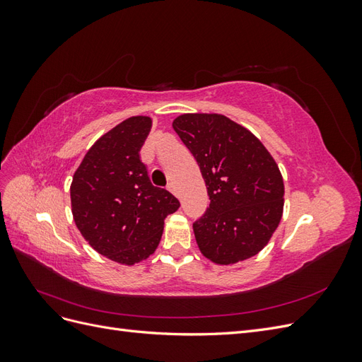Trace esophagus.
Wrapping results in <instances>:
<instances>
[{"label": "esophagus", "mask_w": 362, "mask_h": 362, "mask_svg": "<svg viewBox=\"0 0 362 362\" xmlns=\"http://www.w3.org/2000/svg\"><path fill=\"white\" fill-rule=\"evenodd\" d=\"M168 190H169L170 193H173V194H178V192H177V187H175V184H173V182H170V184L168 185Z\"/></svg>", "instance_id": "obj_1"}]
</instances>
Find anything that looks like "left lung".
<instances>
[{"label":"left lung","mask_w":362,"mask_h":362,"mask_svg":"<svg viewBox=\"0 0 362 362\" xmlns=\"http://www.w3.org/2000/svg\"><path fill=\"white\" fill-rule=\"evenodd\" d=\"M173 129L198 161L210 205L193 223L202 254L216 264L257 255L278 228L284 181L264 145L223 115L187 113Z\"/></svg>","instance_id":"obj_1"}]
</instances>
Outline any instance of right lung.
I'll list each match as a JSON object with an SVG mask.
<instances>
[{
    "mask_svg": "<svg viewBox=\"0 0 362 362\" xmlns=\"http://www.w3.org/2000/svg\"><path fill=\"white\" fill-rule=\"evenodd\" d=\"M152 127L148 116L125 119L87 151L71 184L76 228L101 255L133 266L157 249L164 218L180 208L166 189L152 185L140 148Z\"/></svg>",
    "mask_w": 362,
    "mask_h": 362,
    "instance_id": "add662e5",
    "label": "right lung"
}]
</instances>
